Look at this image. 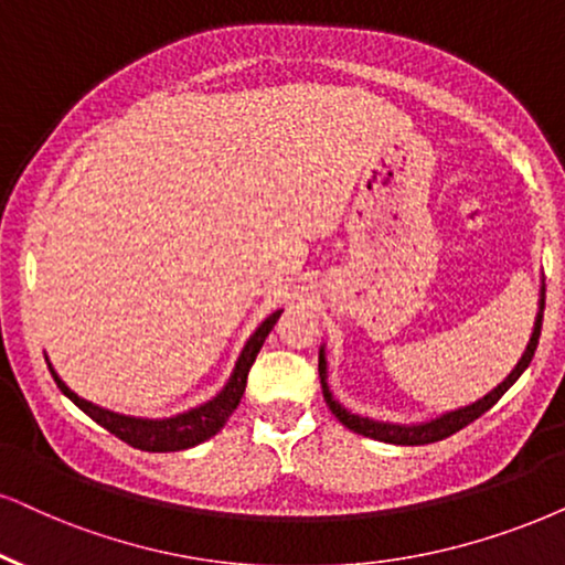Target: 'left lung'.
Listing matches in <instances>:
<instances>
[{
  "instance_id": "8db88e82",
  "label": "left lung",
  "mask_w": 565,
  "mask_h": 565,
  "mask_svg": "<svg viewBox=\"0 0 565 565\" xmlns=\"http://www.w3.org/2000/svg\"><path fill=\"white\" fill-rule=\"evenodd\" d=\"M542 312H545V281H542V287H540L537 318H534L530 344H526L524 354H521V360L516 362V367H513L511 373L503 377V383H498L495 388L488 391V394H484L482 398H477V402H472V404L459 406V409H451V412H443V414H438V417L425 419V423H412V425L383 423V419L362 417V414L349 412L344 404H339V398L333 396L331 385H328V356H326V344H323V347H320V354H318V370H320V385H323V398H326L328 409H331L335 414V419H339V423L344 427H349L352 433H360V435H365V438H373V440H381V443H394V446H425V443H435V440L448 438V435L459 433L461 427L475 423L477 417H482V414L488 412L490 406L495 404L498 398H501L505 391H509L511 385L519 381L521 373L530 367L534 349H537V341H540Z\"/></svg>"
}]
</instances>
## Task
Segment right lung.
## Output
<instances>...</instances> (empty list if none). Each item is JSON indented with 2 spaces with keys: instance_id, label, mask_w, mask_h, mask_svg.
Returning a JSON list of instances; mask_svg holds the SVG:
<instances>
[{
  "instance_id": "obj_1",
  "label": "right lung",
  "mask_w": 565,
  "mask_h": 565,
  "mask_svg": "<svg viewBox=\"0 0 565 565\" xmlns=\"http://www.w3.org/2000/svg\"><path fill=\"white\" fill-rule=\"evenodd\" d=\"M284 310L270 312V316L263 320V323L255 328V333L249 335L242 347V352L234 362V370L226 381L224 388L218 391L216 396L209 398V402L192 406L188 412L171 414V417H132V414H119L111 409H104V406L88 402V398L77 396L67 383L56 375V370L52 367L46 356V365L52 370V377L60 385V391L64 396L73 402L77 409H83L93 423H98L106 427L111 435H117L119 440H125L127 446L140 448V451H151V454H169V451H184V448L198 446V443L209 440L216 435L221 427L226 425V419L232 417V412L237 409L242 402V394H245L247 385V373L253 367L255 356H258L263 341L270 333V328L276 326V320L281 318Z\"/></svg>"
}]
</instances>
